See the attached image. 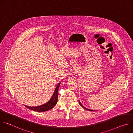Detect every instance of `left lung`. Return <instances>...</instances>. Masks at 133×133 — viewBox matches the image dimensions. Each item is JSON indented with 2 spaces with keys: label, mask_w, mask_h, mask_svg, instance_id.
I'll return each mask as SVG.
<instances>
[{
  "label": "left lung",
  "mask_w": 133,
  "mask_h": 133,
  "mask_svg": "<svg viewBox=\"0 0 133 133\" xmlns=\"http://www.w3.org/2000/svg\"><path fill=\"white\" fill-rule=\"evenodd\" d=\"M79 104H80V105L83 108H84V109H86V110H89V111H95V110H92V109H88V108H86V107H85L84 106H83V105L81 104V102L79 101Z\"/></svg>",
  "instance_id": "8db88e82"
}]
</instances>
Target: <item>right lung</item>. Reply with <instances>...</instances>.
Wrapping results in <instances>:
<instances>
[{"label":"right lung","mask_w":133,"mask_h":133,"mask_svg":"<svg viewBox=\"0 0 133 133\" xmlns=\"http://www.w3.org/2000/svg\"><path fill=\"white\" fill-rule=\"evenodd\" d=\"M61 84V83H59L57 87L55 88V91L54 92V94L52 95V97H51L50 99L46 103L38 106H35V107H31V106H28L26 105H25L26 107L28 108L36 111H39V112H43L48 111L49 109H51L57 103L58 101V90L59 87V85Z\"/></svg>","instance_id":"add662e5"}]
</instances>
